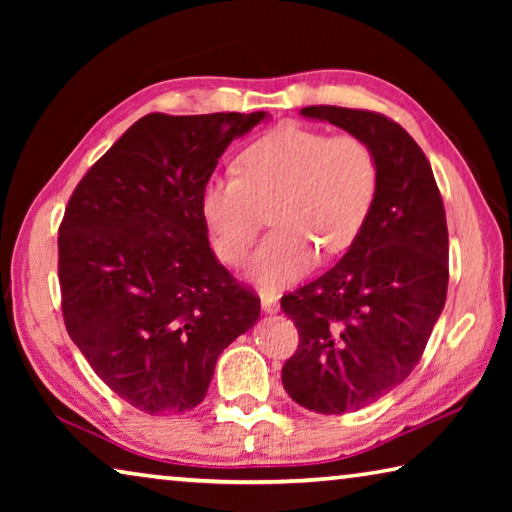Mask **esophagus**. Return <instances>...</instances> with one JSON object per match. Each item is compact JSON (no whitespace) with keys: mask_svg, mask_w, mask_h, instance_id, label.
I'll return each instance as SVG.
<instances>
[{"mask_svg":"<svg viewBox=\"0 0 512 512\" xmlns=\"http://www.w3.org/2000/svg\"><path fill=\"white\" fill-rule=\"evenodd\" d=\"M259 298H262V309L266 314H277V311H280V302H277V296H273V293L264 291Z\"/></svg>","mask_w":512,"mask_h":512,"instance_id":"obj_1","label":"esophagus"}]
</instances>
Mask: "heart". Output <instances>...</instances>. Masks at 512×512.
<instances>
[{"label": "heart", "mask_w": 512, "mask_h": 512, "mask_svg": "<svg viewBox=\"0 0 512 512\" xmlns=\"http://www.w3.org/2000/svg\"><path fill=\"white\" fill-rule=\"evenodd\" d=\"M379 189V162L357 135L287 126L239 155L237 173L205 185L203 214L225 264H244L268 221L250 277L275 289L300 280L318 253L339 255L361 235Z\"/></svg>", "instance_id": "b5f03b06"}]
</instances>
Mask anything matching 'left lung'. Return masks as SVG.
Returning <instances> with one entry per match:
<instances>
[{"label":"left lung","instance_id":"left-lung-1","mask_svg":"<svg viewBox=\"0 0 512 512\" xmlns=\"http://www.w3.org/2000/svg\"><path fill=\"white\" fill-rule=\"evenodd\" d=\"M302 115L366 140L379 162L377 198L357 241L280 300L300 336L282 366L284 391L309 411L341 415L393 391L422 359L447 298V219L427 155L397 121L336 106Z\"/></svg>","mask_w":512,"mask_h":512}]
</instances>
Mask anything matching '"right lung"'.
<instances>
[{"mask_svg": "<svg viewBox=\"0 0 512 512\" xmlns=\"http://www.w3.org/2000/svg\"><path fill=\"white\" fill-rule=\"evenodd\" d=\"M264 117L151 112L69 196L58 228L67 334L149 415L201 404L219 354L259 318L257 293L216 262L203 192L228 144Z\"/></svg>", "mask_w": 512, "mask_h": 512, "instance_id": "1", "label": "right lung"}]
</instances>
